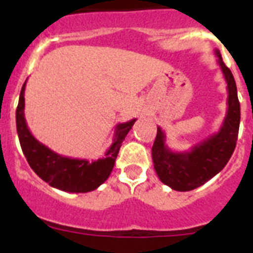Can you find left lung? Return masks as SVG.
<instances>
[{
    "mask_svg": "<svg viewBox=\"0 0 253 253\" xmlns=\"http://www.w3.org/2000/svg\"><path fill=\"white\" fill-rule=\"evenodd\" d=\"M215 55L228 90L227 114L218 133L199 142L190 151L173 152L167 147L166 134L158 126L152 147V160L158 177L177 191H190L213 178L224 169L236 148L241 120L236 81L219 50H215Z\"/></svg>",
    "mask_w": 253,
    "mask_h": 253,
    "instance_id": "obj_1",
    "label": "left lung"
}]
</instances>
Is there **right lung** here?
<instances>
[{"label": "right lung", "instance_id": "1", "mask_svg": "<svg viewBox=\"0 0 253 253\" xmlns=\"http://www.w3.org/2000/svg\"><path fill=\"white\" fill-rule=\"evenodd\" d=\"M25 84L26 81L20 92L16 109V129L20 146L33 171L51 187L67 193H88L97 189L110 176L123 140L137 119L116 125L113 144L105 152L102 158L90 162L87 160L64 157L35 139L29 130L24 113Z\"/></svg>", "mask_w": 253, "mask_h": 253}]
</instances>
